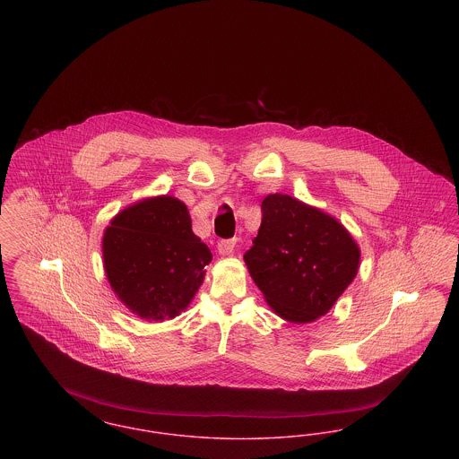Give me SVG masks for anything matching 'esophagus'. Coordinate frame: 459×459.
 <instances>
[{"instance_id":"1","label":"esophagus","mask_w":459,"mask_h":459,"mask_svg":"<svg viewBox=\"0 0 459 459\" xmlns=\"http://www.w3.org/2000/svg\"><path fill=\"white\" fill-rule=\"evenodd\" d=\"M217 247H219L220 255H223V256L230 255L236 247V239H220Z\"/></svg>"}]
</instances>
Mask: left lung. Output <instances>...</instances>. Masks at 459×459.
<instances>
[{
	"instance_id": "left-lung-1",
	"label": "left lung",
	"mask_w": 459,
	"mask_h": 459,
	"mask_svg": "<svg viewBox=\"0 0 459 459\" xmlns=\"http://www.w3.org/2000/svg\"><path fill=\"white\" fill-rule=\"evenodd\" d=\"M244 255L272 309L290 324L324 316L354 281L359 247L339 220L287 195H268Z\"/></svg>"
}]
</instances>
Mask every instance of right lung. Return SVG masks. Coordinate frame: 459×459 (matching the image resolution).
<instances>
[{"mask_svg":"<svg viewBox=\"0 0 459 459\" xmlns=\"http://www.w3.org/2000/svg\"><path fill=\"white\" fill-rule=\"evenodd\" d=\"M212 262L191 229L187 206L172 196L122 210L103 236V263L118 299L141 318L161 322L184 311Z\"/></svg>","mask_w":459,"mask_h":459,"instance_id":"obj_1","label":"right lung"}]
</instances>
